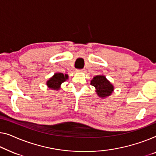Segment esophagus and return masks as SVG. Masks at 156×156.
Here are the masks:
<instances>
[{"label":"esophagus","mask_w":156,"mask_h":156,"mask_svg":"<svg viewBox=\"0 0 156 156\" xmlns=\"http://www.w3.org/2000/svg\"><path fill=\"white\" fill-rule=\"evenodd\" d=\"M76 71L77 72H84V69H77Z\"/></svg>","instance_id":"34e87169"}]
</instances>
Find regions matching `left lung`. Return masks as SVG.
<instances>
[{
  "label": "left lung",
  "instance_id": "8db88e82",
  "mask_svg": "<svg viewBox=\"0 0 156 156\" xmlns=\"http://www.w3.org/2000/svg\"><path fill=\"white\" fill-rule=\"evenodd\" d=\"M90 84L95 87L97 94L100 97H108L113 91V86L104 76H94Z\"/></svg>",
  "mask_w": 156,
  "mask_h": 156
}]
</instances>
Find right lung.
<instances>
[{"mask_svg": "<svg viewBox=\"0 0 156 156\" xmlns=\"http://www.w3.org/2000/svg\"><path fill=\"white\" fill-rule=\"evenodd\" d=\"M68 79V75H64L62 73H57L47 82V85L52 90L59 89L60 85Z\"/></svg>", "mask_w": 156, "mask_h": 156, "instance_id": "obj_1", "label": "right lung"}]
</instances>
